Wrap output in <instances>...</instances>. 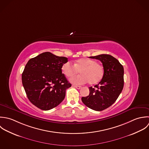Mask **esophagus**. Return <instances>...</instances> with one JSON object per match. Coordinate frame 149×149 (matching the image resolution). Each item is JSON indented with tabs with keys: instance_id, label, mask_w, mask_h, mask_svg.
Returning <instances> with one entry per match:
<instances>
[{
	"instance_id": "obj_1",
	"label": "esophagus",
	"mask_w": 149,
	"mask_h": 149,
	"mask_svg": "<svg viewBox=\"0 0 149 149\" xmlns=\"http://www.w3.org/2000/svg\"><path fill=\"white\" fill-rule=\"evenodd\" d=\"M73 87H75V88H77V89H80V88H81V86H77V85H73Z\"/></svg>"
}]
</instances>
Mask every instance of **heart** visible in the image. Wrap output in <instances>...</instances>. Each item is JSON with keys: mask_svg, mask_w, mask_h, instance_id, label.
I'll return each mask as SVG.
<instances>
[{"mask_svg": "<svg viewBox=\"0 0 149 149\" xmlns=\"http://www.w3.org/2000/svg\"><path fill=\"white\" fill-rule=\"evenodd\" d=\"M61 69L67 77H72L79 72L81 75L70 79V81L75 84H83L88 81L90 84H95L101 81L104 74L103 66L90 58L79 59L74 65L68 61L62 65Z\"/></svg>", "mask_w": 149, "mask_h": 149, "instance_id": "obj_1", "label": "heart"}]
</instances>
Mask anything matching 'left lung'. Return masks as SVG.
Listing matches in <instances>:
<instances>
[{"instance_id": "left-lung-1", "label": "left lung", "mask_w": 149, "mask_h": 149, "mask_svg": "<svg viewBox=\"0 0 149 149\" xmlns=\"http://www.w3.org/2000/svg\"><path fill=\"white\" fill-rule=\"evenodd\" d=\"M90 58L101 61L104 74L98 84L89 87V95L82 97L81 100L88 107L102 111L112 105L121 94L124 87V68L110 55L100 54Z\"/></svg>"}]
</instances>
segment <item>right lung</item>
I'll list each match as a JSON object with an SVG mask.
<instances>
[{"mask_svg":"<svg viewBox=\"0 0 149 149\" xmlns=\"http://www.w3.org/2000/svg\"><path fill=\"white\" fill-rule=\"evenodd\" d=\"M68 58L45 52L27 62L22 74V83L27 97L37 107L49 110L59 104L71 87L62 73Z\"/></svg>","mask_w":149,"mask_h":149,"instance_id":"add662e5","label":"right lung"}]
</instances>
